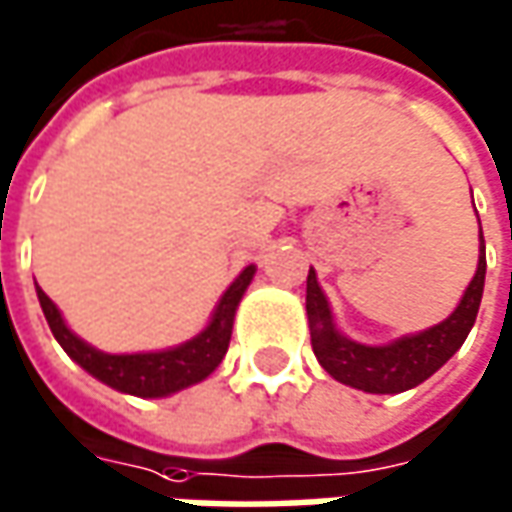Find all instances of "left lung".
Returning a JSON list of instances; mask_svg holds the SVG:
<instances>
[{"mask_svg": "<svg viewBox=\"0 0 512 512\" xmlns=\"http://www.w3.org/2000/svg\"><path fill=\"white\" fill-rule=\"evenodd\" d=\"M485 269H488L485 238L479 227V263H476L474 280L468 283L457 308L443 322L387 344H361L344 336L342 330L336 328L328 297L316 280V271L311 269L308 291H305V314H308L316 361L339 384L370 392V395H398L423 384L460 350L474 328L482 291H485Z\"/></svg>", "mask_w": 512, "mask_h": 512, "instance_id": "obj_1", "label": "left lung"}]
</instances>
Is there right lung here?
<instances>
[{
    "label": "right lung",
    "instance_id": "obj_1",
    "mask_svg": "<svg viewBox=\"0 0 512 512\" xmlns=\"http://www.w3.org/2000/svg\"><path fill=\"white\" fill-rule=\"evenodd\" d=\"M255 266L246 269L232 280L227 291L221 294V300L212 311L207 328L196 333L193 339L168 347V350H148V353H103L89 342H83L81 336H75L64 316L58 311V305L36 285L41 311L47 316L55 342L66 350V356L75 364H81L89 375H95L97 381H103L106 387L125 392V395H137V398H168L173 392L201 384L207 375L215 373V367L227 356L229 339H232V322L235 311L241 305L246 288L255 277Z\"/></svg>",
    "mask_w": 512,
    "mask_h": 512
}]
</instances>
